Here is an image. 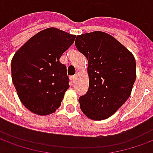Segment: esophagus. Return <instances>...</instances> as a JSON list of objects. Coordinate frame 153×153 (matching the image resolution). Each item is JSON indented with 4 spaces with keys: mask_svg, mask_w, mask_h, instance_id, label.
<instances>
[{
    "mask_svg": "<svg viewBox=\"0 0 153 153\" xmlns=\"http://www.w3.org/2000/svg\"><path fill=\"white\" fill-rule=\"evenodd\" d=\"M75 78H76V76L75 75H74V76H71L70 77V79H71V82H74V80H75Z\"/></svg>",
    "mask_w": 153,
    "mask_h": 153,
    "instance_id": "34e87169",
    "label": "esophagus"
}]
</instances>
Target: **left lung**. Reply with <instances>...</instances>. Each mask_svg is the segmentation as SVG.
Returning a JSON list of instances; mask_svg holds the SVG:
<instances>
[{
  "mask_svg": "<svg viewBox=\"0 0 153 153\" xmlns=\"http://www.w3.org/2000/svg\"><path fill=\"white\" fill-rule=\"evenodd\" d=\"M75 46L88 62L89 88L79 99L80 108L90 119H106L131 96L136 79L134 56L103 31L77 36Z\"/></svg>",
  "mask_w": 153,
  "mask_h": 153,
  "instance_id": "1",
  "label": "left lung"
}]
</instances>
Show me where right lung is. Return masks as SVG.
Returning <instances> with one entry per match:
<instances>
[{
    "instance_id": "1",
    "label": "right lung",
    "mask_w": 153,
    "mask_h": 153,
    "mask_svg": "<svg viewBox=\"0 0 153 153\" xmlns=\"http://www.w3.org/2000/svg\"><path fill=\"white\" fill-rule=\"evenodd\" d=\"M74 39V35L47 28L28 39L13 56V83L30 112L48 115L60 107L70 85L66 67L59 59Z\"/></svg>"
}]
</instances>
